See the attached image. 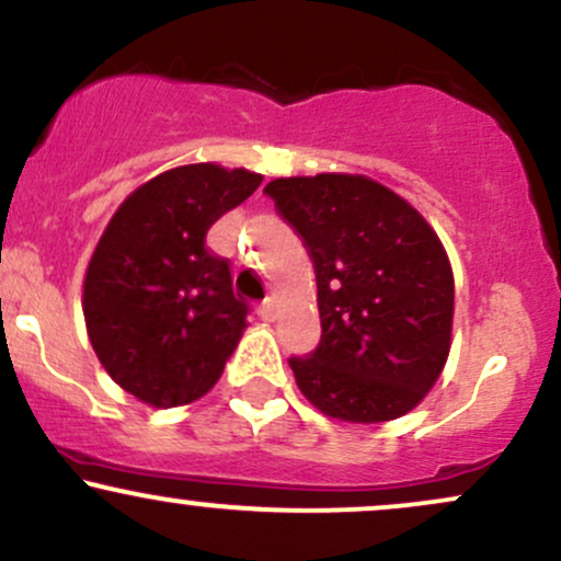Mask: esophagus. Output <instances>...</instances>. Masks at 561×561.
<instances>
[{
	"label": "esophagus",
	"instance_id": "34e87169",
	"mask_svg": "<svg viewBox=\"0 0 561 561\" xmlns=\"http://www.w3.org/2000/svg\"><path fill=\"white\" fill-rule=\"evenodd\" d=\"M259 317L263 321H274L276 319V311H274V302L272 300H263L259 306Z\"/></svg>",
	"mask_w": 561,
	"mask_h": 561
}]
</instances>
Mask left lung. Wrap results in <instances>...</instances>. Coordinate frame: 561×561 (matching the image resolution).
Listing matches in <instances>:
<instances>
[{
    "instance_id": "left-lung-1",
    "label": "left lung",
    "mask_w": 561,
    "mask_h": 561,
    "mask_svg": "<svg viewBox=\"0 0 561 561\" xmlns=\"http://www.w3.org/2000/svg\"><path fill=\"white\" fill-rule=\"evenodd\" d=\"M263 192L317 272L321 340L289 358L300 392L334 420L403 416L440 377L450 347L454 272L437 234L366 176L274 179Z\"/></svg>"
}]
</instances>
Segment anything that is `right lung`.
Returning <instances> with one entry per match:
<instances>
[{"mask_svg":"<svg viewBox=\"0 0 561 561\" xmlns=\"http://www.w3.org/2000/svg\"><path fill=\"white\" fill-rule=\"evenodd\" d=\"M259 184L261 173L214 163L171 169L131 192L96 242L87 332L107 375L139 401L192 403L221 377L250 308L205 234Z\"/></svg>","mask_w":561,"mask_h":561,"instance_id":"obj_1","label":"right lung"}]
</instances>
